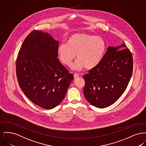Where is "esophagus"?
I'll list each match as a JSON object with an SVG mask.
<instances>
[{"instance_id":"34e87169","label":"esophagus","mask_w":146,"mask_h":146,"mask_svg":"<svg viewBox=\"0 0 146 146\" xmlns=\"http://www.w3.org/2000/svg\"><path fill=\"white\" fill-rule=\"evenodd\" d=\"M79 76V74H78V73H75V74H74V79L78 78Z\"/></svg>"}]
</instances>
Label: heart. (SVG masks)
<instances>
[{"mask_svg":"<svg viewBox=\"0 0 146 146\" xmlns=\"http://www.w3.org/2000/svg\"><path fill=\"white\" fill-rule=\"evenodd\" d=\"M106 48L104 39L98 36L86 33L70 35L67 44H61L57 48V55L61 61L74 70H79L85 67L91 70L97 66L102 60Z\"/></svg>","mask_w":146,"mask_h":146,"instance_id":"obj_1","label":"heart"}]
</instances>
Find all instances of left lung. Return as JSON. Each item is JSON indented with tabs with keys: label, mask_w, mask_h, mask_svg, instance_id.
Instances as JSON below:
<instances>
[{
	"label": "left lung",
	"mask_w": 146,
	"mask_h": 146,
	"mask_svg": "<svg viewBox=\"0 0 146 146\" xmlns=\"http://www.w3.org/2000/svg\"><path fill=\"white\" fill-rule=\"evenodd\" d=\"M132 70V54L124 42L117 47L108 46L101 62L83 76L84 97L100 108L113 104L126 90Z\"/></svg>",
	"instance_id": "left-lung-1"
}]
</instances>
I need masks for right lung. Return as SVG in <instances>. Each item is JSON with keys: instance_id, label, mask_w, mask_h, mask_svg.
Listing matches in <instances>:
<instances>
[{"instance_id": "right-lung-1", "label": "right lung", "mask_w": 146, "mask_h": 146, "mask_svg": "<svg viewBox=\"0 0 146 146\" xmlns=\"http://www.w3.org/2000/svg\"><path fill=\"white\" fill-rule=\"evenodd\" d=\"M58 44L48 33L33 31L22 43L16 60L21 90L33 104L47 110L62 101L74 78L57 58Z\"/></svg>"}]
</instances>
